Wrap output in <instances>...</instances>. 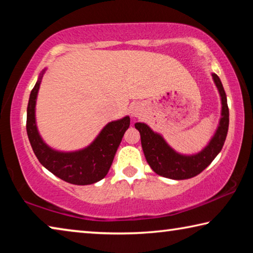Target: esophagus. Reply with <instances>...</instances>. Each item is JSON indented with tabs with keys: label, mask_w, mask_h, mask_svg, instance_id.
Returning a JSON list of instances; mask_svg holds the SVG:
<instances>
[{
	"label": "esophagus",
	"mask_w": 253,
	"mask_h": 253,
	"mask_svg": "<svg viewBox=\"0 0 253 253\" xmlns=\"http://www.w3.org/2000/svg\"><path fill=\"white\" fill-rule=\"evenodd\" d=\"M139 113H140V108L138 106H132L131 109H130V114L132 117H137L139 116Z\"/></svg>",
	"instance_id": "1"
}]
</instances>
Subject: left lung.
I'll list each match as a JSON object with an SVG mask.
<instances>
[{"mask_svg":"<svg viewBox=\"0 0 253 253\" xmlns=\"http://www.w3.org/2000/svg\"><path fill=\"white\" fill-rule=\"evenodd\" d=\"M212 77L221 96L222 113L215 134L202 152L190 156L181 155L170 148L164 138L157 132H154L146 124H135L136 129L139 130L146 161L154 172L161 176L172 179L194 177L211 164L223 147L229 129V107L220 78L215 74H212Z\"/></svg>","mask_w":253,"mask_h":253,"instance_id":"8db88e82","label":"left lung"}]
</instances>
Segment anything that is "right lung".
Instances as JSON below:
<instances>
[{
    "label": "right lung",
    "mask_w": 253,
    "mask_h": 253,
    "mask_svg": "<svg viewBox=\"0 0 253 253\" xmlns=\"http://www.w3.org/2000/svg\"><path fill=\"white\" fill-rule=\"evenodd\" d=\"M42 75L30 93L27 109V132L34 154L46 169L68 183L88 185L100 181L113 164L123 136L129 127L130 118L126 116L107 124L97 138L81 151H54L42 140L36 125V100Z\"/></svg>",
    "instance_id": "1"
}]
</instances>
